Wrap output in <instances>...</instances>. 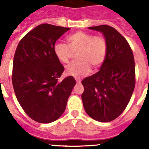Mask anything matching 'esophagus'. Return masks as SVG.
Here are the masks:
<instances>
[{"label": "esophagus", "mask_w": 149, "mask_h": 149, "mask_svg": "<svg viewBox=\"0 0 149 149\" xmlns=\"http://www.w3.org/2000/svg\"><path fill=\"white\" fill-rule=\"evenodd\" d=\"M75 81L77 84H80V83H81V80H79V79H77V78H75Z\"/></svg>", "instance_id": "esophagus-1"}]
</instances>
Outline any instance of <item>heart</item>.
Masks as SVG:
<instances>
[{
    "label": "heart",
    "instance_id": "b5f03b06",
    "mask_svg": "<svg viewBox=\"0 0 149 149\" xmlns=\"http://www.w3.org/2000/svg\"><path fill=\"white\" fill-rule=\"evenodd\" d=\"M68 45L56 42L54 51L56 58L66 64L76 53L77 61L71 63L65 68L68 75L81 77L90 71V66L97 68L102 65L106 58L107 45L102 36H93L84 31H77L67 37Z\"/></svg>",
    "mask_w": 149,
    "mask_h": 149
}]
</instances>
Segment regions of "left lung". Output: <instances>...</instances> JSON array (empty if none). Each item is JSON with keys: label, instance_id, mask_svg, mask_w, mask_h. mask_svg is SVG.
Wrapping results in <instances>:
<instances>
[{"label": "left lung", "instance_id": "8db88e82", "mask_svg": "<svg viewBox=\"0 0 149 149\" xmlns=\"http://www.w3.org/2000/svg\"><path fill=\"white\" fill-rule=\"evenodd\" d=\"M89 28L103 33L107 51L101 69L82 81L84 91L81 98L91 118L108 122L122 113L132 96L136 82L134 54L125 38L113 27Z\"/></svg>", "mask_w": 149, "mask_h": 149}]
</instances>
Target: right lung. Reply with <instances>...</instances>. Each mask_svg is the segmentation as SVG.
Segmentation results:
<instances>
[{
	"mask_svg": "<svg viewBox=\"0 0 149 149\" xmlns=\"http://www.w3.org/2000/svg\"><path fill=\"white\" fill-rule=\"evenodd\" d=\"M70 28L42 24L20 40L13 59L12 82L18 103L30 119L50 123L64 113L76 82L59 78L64 67L56 58V40Z\"/></svg>",
	"mask_w": 149,
	"mask_h": 149,
	"instance_id": "add662e5",
	"label": "right lung"
}]
</instances>
